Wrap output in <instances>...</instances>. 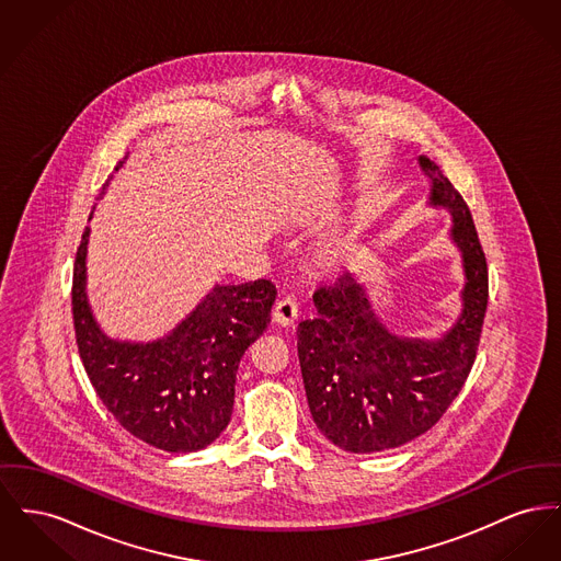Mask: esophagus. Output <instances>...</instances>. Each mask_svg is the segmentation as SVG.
Returning <instances> with one entry per match:
<instances>
[{
    "mask_svg": "<svg viewBox=\"0 0 561 561\" xmlns=\"http://www.w3.org/2000/svg\"><path fill=\"white\" fill-rule=\"evenodd\" d=\"M297 320L298 307L293 298L286 297L275 302V307H273V322H277L284 329H288V327H295Z\"/></svg>",
    "mask_w": 561,
    "mask_h": 561,
    "instance_id": "esophagus-1",
    "label": "esophagus"
}]
</instances>
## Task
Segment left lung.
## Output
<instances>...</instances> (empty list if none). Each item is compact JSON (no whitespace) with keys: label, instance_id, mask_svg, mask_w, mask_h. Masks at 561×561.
<instances>
[{"label":"left lung","instance_id":"1","mask_svg":"<svg viewBox=\"0 0 561 561\" xmlns=\"http://www.w3.org/2000/svg\"><path fill=\"white\" fill-rule=\"evenodd\" d=\"M430 205L454 216L463 264L461 313L440 339L398 336L375 316L352 273L313 293L318 316L298 324V360L311 417L352 454L394 449L428 432L460 394L488 309V261L470 209L440 167L420 157Z\"/></svg>","mask_w":561,"mask_h":561}]
</instances>
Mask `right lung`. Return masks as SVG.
Listing matches in <instances>:
<instances>
[{
    "instance_id": "obj_1",
    "label": "right lung",
    "mask_w": 561,
    "mask_h": 561,
    "mask_svg": "<svg viewBox=\"0 0 561 561\" xmlns=\"http://www.w3.org/2000/svg\"><path fill=\"white\" fill-rule=\"evenodd\" d=\"M87 243L89 227L76 252L71 311L78 352L101 402L157 449L191 454L211 445L231 422L237 368L271 322L275 286L268 279L214 286L163 339L118 341L100 329L87 298Z\"/></svg>"
}]
</instances>
